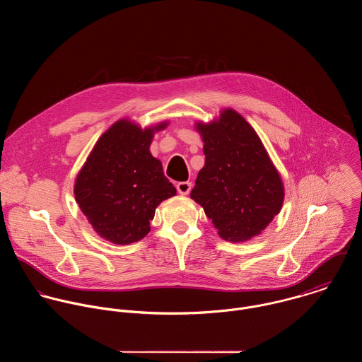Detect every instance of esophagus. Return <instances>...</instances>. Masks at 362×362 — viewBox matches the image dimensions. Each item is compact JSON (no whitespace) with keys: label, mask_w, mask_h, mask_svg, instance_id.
I'll return each instance as SVG.
<instances>
[{"label":"esophagus","mask_w":362,"mask_h":362,"mask_svg":"<svg viewBox=\"0 0 362 362\" xmlns=\"http://www.w3.org/2000/svg\"><path fill=\"white\" fill-rule=\"evenodd\" d=\"M175 187L181 195H188L191 192V182H188V181H181Z\"/></svg>","instance_id":"34e87169"}]
</instances>
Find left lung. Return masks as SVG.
Wrapping results in <instances>:
<instances>
[{
  "instance_id": "left-lung-1",
  "label": "left lung",
  "mask_w": 362,
  "mask_h": 362,
  "mask_svg": "<svg viewBox=\"0 0 362 362\" xmlns=\"http://www.w3.org/2000/svg\"><path fill=\"white\" fill-rule=\"evenodd\" d=\"M205 165L191 198L204 207L217 234L231 243L259 235L281 210L284 184L258 134L235 110L195 122Z\"/></svg>"
}]
</instances>
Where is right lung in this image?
<instances>
[{"instance_id":"add662e5","label":"right lung","mask_w":362,"mask_h":362,"mask_svg":"<svg viewBox=\"0 0 362 362\" xmlns=\"http://www.w3.org/2000/svg\"><path fill=\"white\" fill-rule=\"evenodd\" d=\"M167 125L161 121L142 128L129 118L115 121L79 170L75 201L104 240L128 245L145 238L156 207L177 194L151 153L156 132Z\"/></svg>"}]
</instances>
